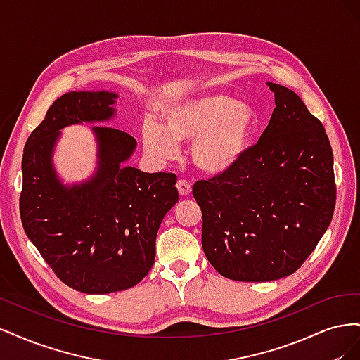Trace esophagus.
Listing matches in <instances>:
<instances>
[{
    "mask_svg": "<svg viewBox=\"0 0 360 360\" xmlns=\"http://www.w3.org/2000/svg\"><path fill=\"white\" fill-rule=\"evenodd\" d=\"M177 189H179L180 197H189V195L192 193L191 183L186 181V180H179L177 181Z\"/></svg>",
    "mask_w": 360,
    "mask_h": 360,
    "instance_id": "1",
    "label": "esophagus"
}]
</instances>
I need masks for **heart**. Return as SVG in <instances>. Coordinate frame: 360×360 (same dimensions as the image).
Listing matches in <instances>:
<instances>
[{
	"label": "heart",
	"mask_w": 360,
	"mask_h": 360,
	"mask_svg": "<svg viewBox=\"0 0 360 360\" xmlns=\"http://www.w3.org/2000/svg\"><path fill=\"white\" fill-rule=\"evenodd\" d=\"M160 123L141 132L146 153L156 160L176 159L180 143H192L191 159L205 176H224L243 159L259 126V115L248 102L222 93L183 96L159 112Z\"/></svg>",
	"instance_id": "heart-1"
}]
</instances>
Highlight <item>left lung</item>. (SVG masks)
<instances>
[{"label": "left lung", "instance_id": "1", "mask_svg": "<svg viewBox=\"0 0 360 360\" xmlns=\"http://www.w3.org/2000/svg\"><path fill=\"white\" fill-rule=\"evenodd\" d=\"M276 108L238 165L193 186L202 249L217 274L267 282L294 274L328 230L336 201L333 153L320 120L284 85Z\"/></svg>", "mask_w": 360, "mask_h": 360}]
</instances>
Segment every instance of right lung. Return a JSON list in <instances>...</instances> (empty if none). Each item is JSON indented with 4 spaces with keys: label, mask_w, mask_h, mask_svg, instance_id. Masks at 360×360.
<instances>
[{
    "label": "right lung",
    "mask_w": 360,
    "mask_h": 360,
    "mask_svg": "<svg viewBox=\"0 0 360 360\" xmlns=\"http://www.w3.org/2000/svg\"><path fill=\"white\" fill-rule=\"evenodd\" d=\"M117 97L111 91L63 94L32 130L22 158L24 230L64 284L86 294L127 290L148 274L160 222L179 201L174 174L126 165L136 141L112 127H91L97 160L89 179L64 183L58 176L53 151L61 130L110 122Z\"/></svg>",
    "instance_id": "1"
}]
</instances>
